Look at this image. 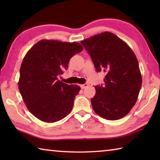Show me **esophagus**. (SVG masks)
Returning <instances> with one entry per match:
<instances>
[{
  "mask_svg": "<svg viewBox=\"0 0 160 160\" xmlns=\"http://www.w3.org/2000/svg\"><path fill=\"white\" fill-rule=\"evenodd\" d=\"M80 88L81 89H85L86 87L88 86V83H85V84H83V85H80Z\"/></svg>",
  "mask_w": 160,
  "mask_h": 160,
  "instance_id": "1",
  "label": "esophagus"
}]
</instances>
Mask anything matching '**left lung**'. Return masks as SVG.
<instances>
[{
    "instance_id": "8db88e82",
    "label": "left lung",
    "mask_w": 160,
    "mask_h": 160,
    "mask_svg": "<svg viewBox=\"0 0 160 160\" xmlns=\"http://www.w3.org/2000/svg\"><path fill=\"white\" fill-rule=\"evenodd\" d=\"M97 72H105L104 85L94 86L91 99L97 114L118 120L130 112L138 97L142 76L138 59L129 46L112 32H104L81 41Z\"/></svg>"
}]
</instances>
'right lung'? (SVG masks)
<instances>
[{
  "instance_id": "right-lung-1",
  "label": "right lung",
  "mask_w": 160,
  "mask_h": 160,
  "mask_svg": "<svg viewBox=\"0 0 160 160\" xmlns=\"http://www.w3.org/2000/svg\"><path fill=\"white\" fill-rule=\"evenodd\" d=\"M83 48L78 42L43 39L23 58L18 88L27 108L44 122L53 123L68 115L80 86L58 80L68 68L70 59Z\"/></svg>"
}]
</instances>
